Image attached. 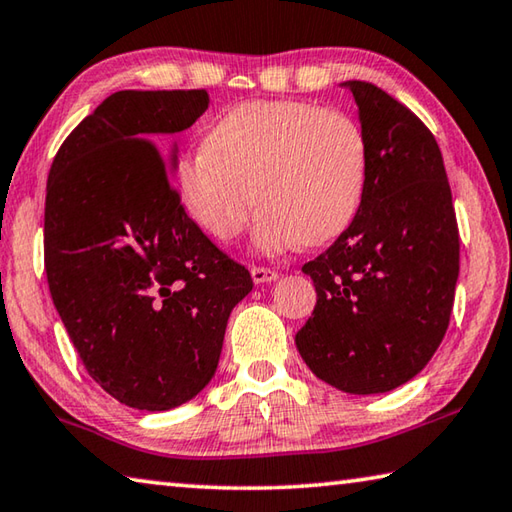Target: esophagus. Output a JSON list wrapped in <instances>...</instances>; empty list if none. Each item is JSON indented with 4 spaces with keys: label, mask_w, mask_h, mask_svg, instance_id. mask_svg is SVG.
Returning <instances> with one entry per match:
<instances>
[{
    "label": "esophagus",
    "mask_w": 512,
    "mask_h": 512,
    "mask_svg": "<svg viewBox=\"0 0 512 512\" xmlns=\"http://www.w3.org/2000/svg\"><path fill=\"white\" fill-rule=\"evenodd\" d=\"M279 279V272L270 270V267H251V281L256 285H263V283H272Z\"/></svg>",
    "instance_id": "obj_1"
}]
</instances>
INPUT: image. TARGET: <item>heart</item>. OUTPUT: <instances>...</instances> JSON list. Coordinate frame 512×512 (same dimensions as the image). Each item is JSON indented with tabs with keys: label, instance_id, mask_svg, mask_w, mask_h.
<instances>
[{
	"label": "heart",
	"instance_id": "obj_1",
	"mask_svg": "<svg viewBox=\"0 0 512 512\" xmlns=\"http://www.w3.org/2000/svg\"><path fill=\"white\" fill-rule=\"evenodd\" d=\"M366 177L369 146L348 114L290 98L247 101L211 125L206 143L179 157L175 193L188 218L222 242L245 227L256 195L263 206L254 247L279 254L301 242L321 245L351 227Z\"/></svg>",
	"mask_w": 512,
	"mask_h": 512
}]
</instances>
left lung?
I'll return each instance as SVG.
<instances>
[{
  "mask_svg": "<svg viewBox=\"0 0 512 512\" xmlns=\"http://www.w3.org/2000/svg\"><path fill=\"white\" fill-rule=\"evenodd\" d=\"M369 146L360 211L303 265L317 306L294 342L308 369L353 396L387 393L432 360L450 324L459 229L441 148L405 105L346 80Z\"/></svg>",
  "mask_w": 512,
  "mask_h": 512,
  "instance_id": "8db88e82",
  "label": "left lung"
}]
</instances>
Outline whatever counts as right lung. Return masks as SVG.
I'll use <instances>...</instances> for the list:
<instances>
[{"label":"right lung","mask_w":512,"mask_h":512,"mask_svg":"<svg viewBox=\"0 0 512 512\" xmlns=\"http://www.w3.org/2000/svg\"><path fill=\"white\" fill-rule=\"evenodd\" d=\"M204 89L107 96L62 143L47 179L44 267L87 373L123 405L168 411L218 369L231 310L254 288L188 218L177 141Z\"/></svg>","instance_id":"obj_1"}]
</instances>
